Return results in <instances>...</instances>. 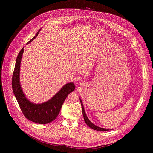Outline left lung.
I'll use <instances>...</instances> for the list:
<instances>
[{"mask_svg": "<svg viewBox=\"0 0 153 153\" xmlns=\"http://www.w3.org/2000/svg\"><path fill=\"white\" fill-rule=\"evenodd\" d=\"M80 99V103H81V105H82V113H83V119H84V120L86 123V124L88 125L90 128H91V129H94V130H96V131H109V130H111V129H105V128H100L99 126H97L96 125H95L94 124H93L90 120L88 118V117H87L86 113H85V110H84V107H83V105L82 103V102Z\"/></svg>", "mask_w": 153, "mask_h": 153, "instance_id": "obj_1", "label": "left lung"}]
</instances>
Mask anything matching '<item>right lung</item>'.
I'll list each match as a JSON object with an SVG mask.
<instances>
[{
    "mask_svg": "<svg viewBox=\"0 0 153 153\" xmlns=\"http://www.w3.org/2000/svg\"><path fill=\"white\" fill-rule=\"evenodd\" d=\"M41 28L27 44L37 36ZM24 48L20 51L16 59L12 78L13 91L22 111L27 119L39 124L48 123L57 117L65 99L74 90L75 85L73 82L65 84L52 98L44 103H34L30 102L25 96L20 82V63L24 53Z\"/></svg>",
    "mask_w": 153,
    "mask_h": 153,
    "instance_id": "obj_1",
    "label": "right lung"
}]
</instances>
